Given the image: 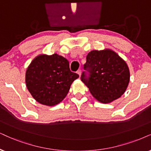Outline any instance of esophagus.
I'll return each mask as SVG.
<instances>
[{
    "label": "esophagus",
    "mask_w": 151,
    "mask_h": 151,
    "mask_svg": "<svg viewBox=\"0 0 151 151\" xmlns=\"http://www.w3.org/2000/svg\"><path fill=\"white\" fill-rule=\"evenodd\" d=\"M77 73L79 74V76H81V70H77Z\"/></svg>",
    "instance_id": "esophagus-1"
}]
</instances>
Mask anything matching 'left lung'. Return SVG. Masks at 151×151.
Listing matches in <instances>:
<instances>
[{
  "instance_id": "1",
  "label": "left lung",
  "mask_w": 151,
  "mask_h": 151,
  "mask_svg": "<svg viewBox=\"0 0 151 151\" xmlns=\"http://www.w3.org/2000/svg\"><path fill=\"white\" fill-rule=\"evenodd\" d=\"M81 80L94 98L109 103L125 93L129 81V70L125 60L111 49L88 53Z\"/></svg>"
}]
</instances>
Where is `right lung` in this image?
<instances>
[{"label":"right lung","instance_id":"add662e5","mask_svg":"<svg viewBox=\"0 0 151 151\" xmlns=\"http://www.w3.org/2000/svg\"><path fill=\"white\" fill-rule=\"evenodd\" d=\"M79 74L70 71L69 62L57 53L40 55L26 72V83L33 98L42 104L54 106L68 95Z\"/></svg>","mask_w":151,"mask_h":151}]
</instances>
